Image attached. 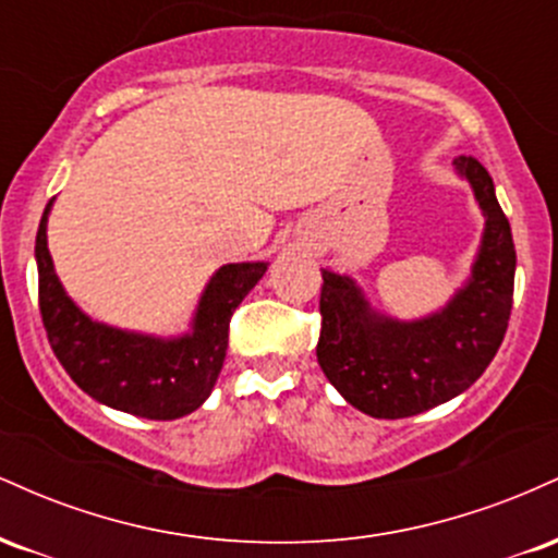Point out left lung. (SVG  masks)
<instances>
[{
  "label": "left lung",
  "mask_w": 558,
  "mask_h": 558,
  "mask_svg": "<svg viewBox=\"0 0 558 558\" xmlns=\"http://www.w3.org/2000/svg\"><path fill=\"white\" fill-rule=\"evenodd\" d=\"M485 217L472 283L420 323L375 317L349 278L323 270L317 362L351 407L377 420L427 412L466 390L496 356L514 304L517 252L509 217L477 157H457Z\"/></svg>",
  "instance_id": "8db88e82"
}]
</instances>
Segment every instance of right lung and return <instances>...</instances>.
<instances>
[{
	"instance_id": "right-lung-1",
	"label": "right lung",
	"mask_w": 558,
	"mask_h": 558,
	"mask_svg": "<svg viewBox=\"0 0 558 558\" xmlns=\"http://www.w3.org/2000/svg\"><path fill=\"white\" fill-rule=\"evenodd\" d=\"M47 215L49 204L36 233L38 312L49 345L75 386L146 420H175L202 407L226 362L230 317L265 275V262L220 267L198 304L194 332L181 341H157L81 315L54 275Z\"/></svg>"
}]
</instances>
